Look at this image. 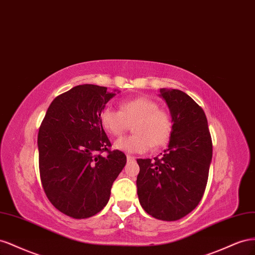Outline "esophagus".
<instances>
[{
	"label": "esophagus",
	"mask_w": 255,
	"mask_h": 255,
	"mask_svg": "<svg viewBox=\"0 0 255 255\" xmlns=\"http://www.w3.org/2000/svg\"><path fill=\"white\" fill-rule=\"evenodd\" d=\"M135 158L133 156H130V155H127V161H133Z\"/></svg>",
	"instance_id": "1"
}]
</instances>
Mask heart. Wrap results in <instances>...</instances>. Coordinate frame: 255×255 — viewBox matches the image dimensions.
Wrapping results in <instances>:
<instances>
[{"label": "heart", "instance_id": "obj_1", "mask_svg": "<svg viewBox=\"0 0 255 255\" xmlns=\"http://www.w3.org/2000/svg\"><path fill=\"white\" fill-rule=\"evenodd\" d=\"M101 126L112 136H120L132 123V134L116 140L115 149L128 154H143L151 146L162 147L169 142L173 124L171 116L159 109L155 100L147 97H136L124 100L120 111L106 107L99 113Z\"/></svg>", "mask_w": 255, "mask_h": 255}]
</instances>
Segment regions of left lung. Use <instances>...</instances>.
<instances>
[{
	"instance_id": "1",
	"label": "left lung",
	"mask_w": 255,
	"mask_h": 255,
	"mask_svg": "<svg viewBox=\"0 0 255 255\" xmlns=\"http://www.w3.org/2000/svg\"><path fill=\"white\" fill-rule=\"evenodd\" d=\"M173 128L168 148L154 159H137V196L151 217L176 221L199 205L204 194L213 143L203 109L186 93L160 89Z\"/></svg>"
}]
</instances>
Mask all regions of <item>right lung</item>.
<instances>
[{
	"mask_svg": "<svg viewBox=\"0 0 255 255\" xmlns=\"http://www.w3.org/2000/svg\"><path fill=\"white\" fill-rule=\"evenodd\" d=\"M116 93L83 84L57 96L49 106L37 137L39 173L52 205L75 219L99 213L110 199L113 181L126 164L111 151L99 113ZM107 151V156L101 152Z\"/></svg>",
	"mask_w": 255,
	"mask_h": 255,
	"instance_id": "add662e5",
	"label": "right lung"
}]
</instances>
